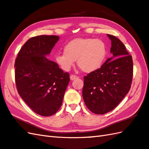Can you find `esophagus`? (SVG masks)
Returning <instances> with one entry per match:
<instances>
[{"label":"esophagus","mask_w":149,"mask_h":149,"mask_svg":"<svg viewBox=\"0 0 149 149\" xmlns=\"http://www.w3.org/2000/svg\"><path fill=\"white\" fill-rule=\"evenodd\" d=\"M70 80L73 81V80H75V79H77V76L75 75H74V74H72V75H70Z\"/></svg>","instance_id":"1"}]
</instances>
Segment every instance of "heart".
<instances>
[{
    "mask_svg": "<svg viewBox=\"0 0 149 149\" xmlns=\"http://www.w3.org/2000/svg\"><path fill=\"white\" fill-rule=\"evenodd\" d=\"M107 55V46L100 39H75L65 45L64 53L55 56V60L63 70L68 71L77 60L82 71L91 72L100 68Z\"/></svg>",
    "mask_w": 149,
    "mask_h": 149,
    "instance_id": "heart-1",
    "label": "heart"
}]
</instances>
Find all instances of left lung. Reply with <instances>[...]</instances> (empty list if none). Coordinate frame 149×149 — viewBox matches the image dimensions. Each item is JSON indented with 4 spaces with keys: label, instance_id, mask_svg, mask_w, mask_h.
<instances>
[{
    "label": "left lung",
    "instance_id": "left-lung-1",
    "mask_svg": "<svg viewBox=\"0 0 149 149\" xmlns=\"http://www.w3.org/2000/svg\"><path fill=\"white\" fill-rule=\"evenodd\" d=\"M107 36L111 40L113 57L84 77L83 99L88 109L96 114L115 109L129 92L133 79L132 56L119 39L110 34Z\"/></svg>",
    "mask_w": 149,
    "mask_h": 149
}]
</instances>
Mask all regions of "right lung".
Segmentation results:
<instances>
[{"instance_id":"add662e5","label":"right lung","mask_w":149,"mask_h":149,"mask_svg":"<svg viewBox=\"0 0 149 149\" xmlns=\"http://www.w3.org/2000/svg\"><path fill=\"white\" fill-rule=\"evenodd\" d=\"M59 40L58 36L30 38L21 48L15 63L17 90L27 105L42 116L60 109L70 81L68 72L45 56Z\"/></svg>"}]
</instances>
